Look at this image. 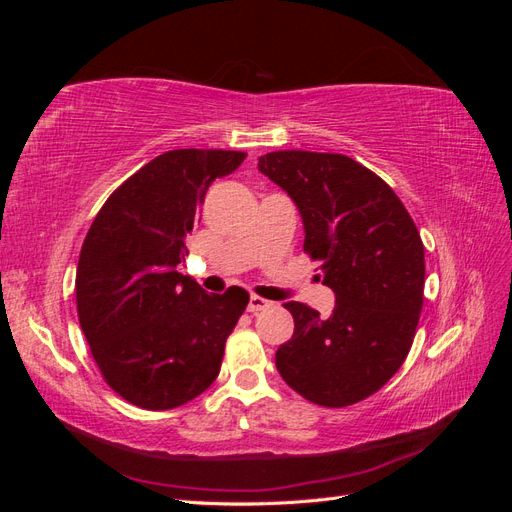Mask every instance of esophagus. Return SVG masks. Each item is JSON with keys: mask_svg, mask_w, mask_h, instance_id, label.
<instances>
[{"mask_svg": "<svg viewBox=\"0 0 512 512\" xmlns=\"http://www.w3.org/2000/svg\"><path fill=\"white\" fill-rule=\"evenodd\" d=\"M271 305H273L271 301L262 299V297H256V294H252V297H250V303H247V312L256 314V312H262V309H269Z\"/></svg>", "mask_w": 512, "mask_h": 512, "instance_id": "obj_1", "label": "esophagus"}]
</instances>
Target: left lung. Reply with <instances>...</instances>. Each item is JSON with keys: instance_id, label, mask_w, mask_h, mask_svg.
Returning a JSON list of instances; mask_svg holds the SVG:
<instances>
[{"instance_id": "obj_1", "label": "left lung", "mask_w": 512, "mask_h": 512, "mask_svg": "<svg viewBox=\"0 0 512 512\" xmlns=\"http://www.w3.org/2000/svg\"><path fill=\"white\" fill-rule=\"evenodd\" d=\"M258 170L297 203L303 250L337 299L327 320L305 303L284 305L294 333L277 348V371L312 404H359L412 348L425 288L418 228L389 183L342 153L271 151Z\"/></svg>"}]
</instances>
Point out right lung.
<instances>
[{
  "mask_svg": "<svg viewBox=\"0 0 512 512\" xmlns=\"http://www.w3.org/2000/svg\"><path fill=\"white\" fill-rule=\"evenodd\" d=\"M247 153L173 149L106 198L81 247L76 309L104 382L130 404L173 410L218 378L250 294H207L177 273L196 207Z\"/></svg>",
  "mask_w": 512,
  "mask_h": 512,
  "instance_id": "add662e5",
  "label": "right lung"
}]
</instances>
